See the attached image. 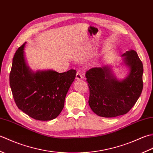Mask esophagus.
Wrapping results in <instances>:
<instances>
[{
  "mask_svg": "<svg viewBox=\"0 0 153 153\" xmlns=\"http://www.w3.org/2000/svg\"><path fill=\"white\" fill-rule=\"evenodd\" d=\"M76 79L77 80H80L83 79V76L82 75V74H81L80 71H77V72L76 76Z\"/></svg>",
  "mask_w": 153,
  "mask_h": 153,
  "instance_id": "obj_1",
  "label": "esophagus"
}]
</instances>
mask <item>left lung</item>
Masks as SVG:
<instances>
[{
  "label": "left lung",
  "mask_w": 153,
  "mask_h": 153,
  "mask_svg": "<svg viewBox=\"0 0 153 153\" xmlns=\"http://www.w3.org/2000/svg\"><path fill=\"white\" fill-rule=\"evenodd\" d=\"M129 72L118 80L108 66L93 68L86 72L89 89V105L97 115L112 118L126 114L137 102L143 90V66L134 50L122 54Z\"/></svg>",
  "instance_id": "obj_1"
}]
</instances>
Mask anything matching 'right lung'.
<instances>
[{
    "label": "right lung",
    "mask_w": 153,
    "mask_h": 153,
    "mask_svg": "<svg viewBox=\"0 0 153 153\" xmlns=\"http://www.w3.org/2000/svg\"><path fill=\"white\" fill-rule=\"evenodd\" d=\"M25 43L13 58L10 85L18 108L32 118L48 121L60 114L74 81L76 70L58 73L48 70L36 72L27 66L24 57Z\"/></svg>",
    "instance_id": "1"
}]
</instances>
